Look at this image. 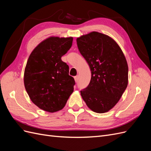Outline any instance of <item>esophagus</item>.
Returning <instances> with one entry per match:
<instances>
[{"instance_id": "34e87169", "label": "esophagus", "mask_w": 151, "mask_h": 151, "mask_svg": "<svg viewBox=\"0 0 151 151\" xmlns=\"http://www.w3.org/2000/svg\"><path fill=\"white\" fill-rule=\"evenodd\" d=\"M74 79H75V81H76V83H77V82L78 81V79H79V77H78V76H75V77H74Z\"/></svg>"}]
</instances>
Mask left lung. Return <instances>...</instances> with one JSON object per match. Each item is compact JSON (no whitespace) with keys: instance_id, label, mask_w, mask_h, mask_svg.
<instances>
[{"instance_id":"1","label":"left lung","mask_w":151,"mask_h":151,"mask_svg":"<svg viewBox=\"0 0 151 151\" xmlns=\"http://www.w3.org/2000/svg\"><path fill=\"white\" fill-rule=\"evenodd\" d=\"M76 41L91 71V81L81 91V96L92 111L107 112L118 102L128 85L129 68L124 54L115 40L96 31Z\"/></svg>"}]
</instances>
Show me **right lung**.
Listing matches in <instances>:
<instances>
[{
  "mask_svg": "<svg viewBox=\"0 0 151 151\" xmlns=\"http://www.w3.org/2000/svg\"><path fill=\"white\" fill-rule=\"evenodd\" d=\"M73 38L50 37L31 52L24 74L25 89L35 104L50 113L60 110L74 91V79L61 57L72 45Z\"/></svg>",
  "mask_w": 151,
  "mask_h": 151,
  "instance_id": "1",
  "label": "right lung"
}]
</instances>
